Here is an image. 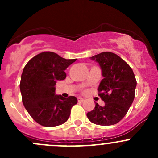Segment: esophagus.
<instances>
[{"label":"esophagus","mask_w":158,"mask_h":158,"mask_svg":"<svg viewBox=\"0 0 158 158\" xmlns=\"http://www.w3.org/2000/svg\"><path fill=\"white\" fill-rule=\"evenodd\" d=\"M78 101L79 102H83L84 100H85V99H83V98H81V97H78Z\"/></svg>","instance_id":"34e87169"}]
</instances>
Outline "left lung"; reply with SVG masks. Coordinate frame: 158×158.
<instances>
[{
    "label": "left lung",
    "instance_id": "1",
    "mask_svg": "<svg viewBox=\"0 0 158 158\" xmlns=\"http://www.w3.org/2000/svg\"><path fill=\"white\" fill-rule=\"evenodd\" d=\"M101 69L103 79L98 87L99 96L104 105L96 103L87 113L90 122L96 125L111 126L126 115L135 99L137 81L130 65L117 54L103 52L90 57Z\"/></svg>",
    "mask_w": 158,
    "mask_h": 158
}]
</instances>
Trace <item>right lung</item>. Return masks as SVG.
<instances>
[{"instance_id": "1", "label": "right lung", "mask_w": 158, "mask_h": 158, "mask_svg": "<svg viewBox=\"0 0 158 158\" xmlns=\"http://www.w3.org/2000/svg\"><path fill=\"white\" fill-rule=\"evenodd\" d=\"M76 60L46 51L32 58L23 68L19 84L23 104L42 126L56 127L65 123L77 103L75 96L64 98L55 94L56 82L66 77L65 70Z\"/></svg>"}]
</instances>
